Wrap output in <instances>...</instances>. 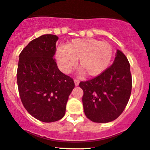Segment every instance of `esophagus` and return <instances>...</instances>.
<instances>
[{"mask_svg":"<svg viewBox=\"0 0 150 150\" xmlns=\"http://www.w3.org/2000/svg\"><path fill=\"white\" fill-rule=\"evenodd\" d=\"M74 83H75V85L76 86H78L79 84V80H78V79H74Z\"/></svg>","mask_w":150,"mask_h":150,"instance_id":"esophagus-1","label":"esophagus"}]
</instances>
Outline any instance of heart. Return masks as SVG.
<instances>
[{
  "label": "heart",
  "mask_w": 150,
  "mask_h": 150,
  "mask_svg": "<svg viewBox=\"0 0 150 150\" xmlns=\"http://www.w3.org/2000/svg\"><path fill=\"white\" fill-rule=\"evenodd\" d=\"M112 47L108 42L96 39H74L64 47L57 49L55 56L60 69L69 73L75 67L76 60L81 71L89 76H97L109 67Z\"/></svg>",
  "instance_id": "heart-1"
}]
</instances>
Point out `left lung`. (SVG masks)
I'll return each mask as SVG.
<instances>
[{"mask_svg": "<svg viewBox=\"0 0 150 150\" xmlns=\"http://www.w3.org/2000/svg\"><path fill=\"white\" fill-rule=\"evenodd\" d=\"M82 103L86 116L96 123L116 119L129 102L132 87L130 64L126 55L117 50L113 64L103 74L81 81Z\"/></svg>", "mask_w": 150, "mask_h": 150, "instance_id": "obj_1", "label": "left lung"}]
</instances>
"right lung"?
Returning a JSON list of instances; mask_svg holds the SVG:
<instances>
[{"label":"right lung","instance_id":"right-lung-1","mask_svg":"<svg viewBox=\"0 0 150 150\" xmlns=\"http://www.w3.org/2000/svg\"><path fill=\"white\" fill-rule=\"evenodd\" d=\"M58 38L44 35L33 40L19 55L17 84L23 105L31 115L45 123L64 116L73 79L58 69L53 58Z\"/></svg>","mask_w":150,"mask_h":150}]
</instances>
